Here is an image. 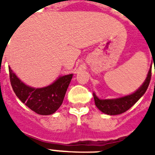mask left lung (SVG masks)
<instances>
[{"label":"left lung","mask_w":155,"mask_h":155,"mask_svg":"<svg viewBox=\"0 0 155 155\" xmlns=\"http://www.w3.org/2000/svg\"><path fill=\"white\" fill-rule=\"evenodd\" d=\"M151 74L152 73H151V67H150L146 80L141 85V87L130 95L124 96L119 99H114V100H101L95 95V94H93L96 107L101 112L106 114H110V115L120 114L127 111L146 92L150 84V80H151Z\"/></svg>","instance_id":"obj_1"}]
</instances>
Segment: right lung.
<instances>
[{
	"mask_svg": "<svg viewBox=\"0 0 155 155\" xmlns=\"http://www.w3.org/2000/svg\"><path fill=\"white\" fill-rule=\"evenodd\" d=\"M12 89L22 103L36 114H52L61 107L73 74L61 76L49 86L40 89L25 85L9 68Z\"/></svg>",
	"mask_w": 155,
	"mask_h": 155,
	"instance_id": "add662e5",
	"label": "right lung"
}]
</instances>
